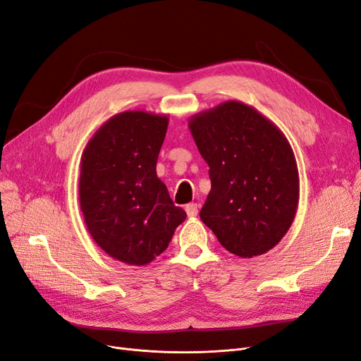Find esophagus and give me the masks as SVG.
I'll return each instance as SVG.
<instances>
[{"label":"esophagus","mask_w":361,"mask_h":361,"mask_svg":"<svg viewBox=\"0 0 361 361\" xmlns=\"http://www.w3.org/2000/svg\"><path fill=\"white\" fill-rule=\"evenodd\" d=\"M185 212H188L189 219H195L199 212V205L197 204H189L185 205Z\"/></svg>","instance_id":"34e87169"}]
</instances>
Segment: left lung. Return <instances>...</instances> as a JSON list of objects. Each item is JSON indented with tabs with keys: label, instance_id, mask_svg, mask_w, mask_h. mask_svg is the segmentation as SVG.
I'll list each match as a JSON object with an SVG mask.
<instances>
[{
	"label": "left lung",
	"instance_id": "obj_1",
	"mask_svg": "<svg viewBox=\"0 0 361 361\" xmlns=\"http://www.w3.org/2000/svg\"><path fill=\"white\" fill-rule=\"evenodd\" d=\"M189 129L209 166L201 220L232 255L272 250L295 220L299 172L291 145L255 106L226 101L190 117Z\"/></svg>",
	"mask_w": 361,
	"mask_h": 361
}]
</instances>
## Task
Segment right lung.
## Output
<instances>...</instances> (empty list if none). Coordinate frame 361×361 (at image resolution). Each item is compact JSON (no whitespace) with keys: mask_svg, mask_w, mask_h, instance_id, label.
Here are the masks:
<instances>
[{"mask_svg":"<svg viewBox=\"0 0 361 361\" xmlns=\"http://www.w3.org/2000/svg\"><path fill=\"white\" fill-rule=\"evenodd\" d=\"M168 122L142 110L118 113L93 133L80 160L86 228L102 251L126 264L144 266L162 255L188 217L156 173Z\"/></svg>","mask_w":361,"mask_h":361,"instance_id":"obj_1","label":"right lung"}]
</instances>
